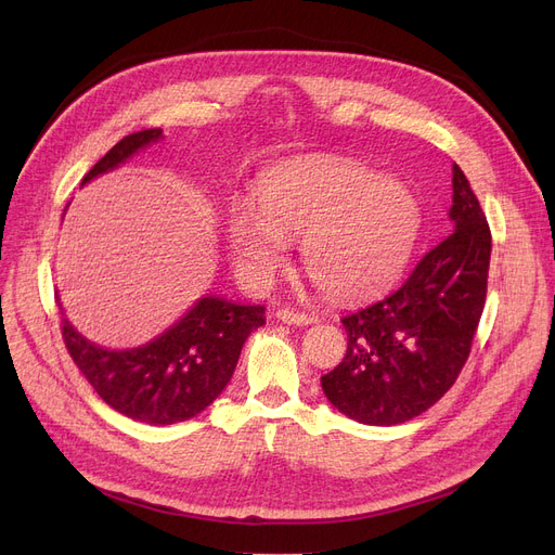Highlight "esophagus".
Segmentation results:
<instances>
[{
  "instance_id": "34e87169",
  "label": "esophagus",
  "mask_w": 555,
  "mask_h": 555,
  "mask_svg": "<svg viewBox=\"0 0 555 555\" xmlns=\"http://www.w3.org/2000/svg\"><path fill=\"white\" fill-rule=\"evenodd\" d=\"M276 319H281L283 324H295V326H306V324H314L317 317L308 314V312H299L293 308H283L276 312Z\"/></svg>"
}]
</instances>
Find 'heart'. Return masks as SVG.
<instances>
[{
	"label": "heart",
	"mask_w": 555,
	"mask_h": 555,
	"mask_svg": "<svg viewBox=\"0 0 555 555\" xmlns=\"http://www.w3.org/2000/svg\"><path fill=\"white\" fill-rule=\"evenodd\" d=\"M421 229V207L404 184L344 157H310L272 170L258 209L229 224L231 249L254 274L283 266L289 238L301 241L308 276L326 295L380 293L402 272Z\"/></svg>",
	"instance_id": "b5f03b06"
}]
</instances>
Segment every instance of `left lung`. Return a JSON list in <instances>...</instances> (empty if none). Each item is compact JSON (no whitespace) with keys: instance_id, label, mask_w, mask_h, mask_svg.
<instances>
[{"instance_id":"1","label":"left lung","mask_w":555,"mask_h":555,"mask_svg":"<svg viewBox=\"0 0 555 555\" xmlns=\"http://www.w3.org/2000/svg\"><path fill=\"white\" fill-rule=\"evenodd\" d=\"M454 231L396 293L341 317L348 346L326 375V398L348 418L398 425L427 412L456 383L486 304L490 227L463 170L452 166Z\"/></svg>"}]
</instances>
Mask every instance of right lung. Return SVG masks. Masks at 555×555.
<instances>
[{
  "instance_id": "obj_1",
  "label": "right lung",
  "mask_w": 555,
  "mask_h": 555,
  "mask_svg": "<svg viewBox=\"0 0 555 555\" xmlns=\"http://www.w3.org/2000/svg\"><path fill=\"white\" fill-rule=\"evenodd\" d=\"M159 137L162 128L124 137L82 182L116 168ZM262 324V306L204 297L162 337L132 351H107L87 341L65 317L61 331L72 360L112 410L149 425H172L197 416L222 393L245 339Z\"/></svg>"
}]
</instances>
